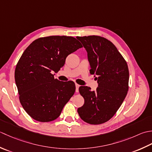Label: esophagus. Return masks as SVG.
<instances>
[{
    "mask_svg": "<svg viewBox=\"0 0 152 152\" xmlns=\"http://www.w3.org/2000/svg\"><path fill=\"white\" fill-rule=\"evenodd\" d=\"M80 85L78 84H75V87H76V92H79V88Z\"/></svg>",
    "mask_w": 152,
    "mask_h": 152,
    "instance_id": "34e87169",
    "label": "esophagus"
}]
</instances>
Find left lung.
<instances>
[{"label": "left lung", "instance_id": "obj_1", "mask_svg": "<svg viewBox=\"0 0 152 152\" xmlns=\"http://www.w3.org/2000/svg\"><path fill=\"white\" fill-rule=\"evenodd\" d=\"M77 39L87 52L90 73L96 77L98 83L94 91L88 86H80L85 103L77 112L85 122L100 125L115 115L127 94L128 66L115 46L106 38L91 35Z\"/></svg>", "mask_w": 152, "mask_h": 152}]
</instances>
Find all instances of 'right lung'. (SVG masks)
<instances>
[{
    "instance_id": "1",
    "label": "right lung",
    "mask_w": 152,
    "mask_h": 152,
    "mask_svg": "<svg viewBox=\"0 0 152 152\" xmlns=\"http://www.w3.org/2000/svg\"><path fill=\"white\" fill-rule=\"evenodd\" d=\"M82 47L73 37L49 36L35 40L25 50L15 67V81L21 106L33 119L49 122L60 116L75 93V85L55 79L52 73Z\"/></svg>"
}]
</instances>
